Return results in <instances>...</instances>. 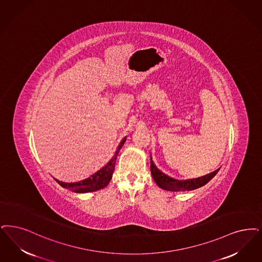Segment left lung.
Listing matches in <instances>:
<instances>
[{
	"label": "left lung",
	"instance_id": "obj_1",
	"mask_svg": "<svg viewBox=\"0 0 262 262\" xmlns=\"http://www.w3.org/2000/svg\"><path fill=\"white\" fill-rule=\"evenodd\" d=\"M150 159H151V165H150L151 174L153 179L155 180V182L157 183L158 186L160 188L167 190V191H172V192H184V191H191V190L200 188L205 184H207L220 170L219 168L209 174L201 178H193L188 180H178L174 178H169L168 176L162 172L152 161V157H150Z\"/></svg>",
	"mask_w": 262,
	"mask_h": 262
}]
</instances>
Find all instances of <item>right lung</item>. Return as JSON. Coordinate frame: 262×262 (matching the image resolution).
I'll list each match as a JSON object with an SVG mask.
<instances>
[{
	"instance_id": "1",
	"label": "right lung",
	"mask_w": 262,
	"mask_h": 262,
	"mask_svg": "<svg viewBox=\"0 0 262 262\" xmlns=\"http://www.w3.org/2000/svg\"><path fill=\"white\" fill-rule=\"evenodd\" d=\"M126 137L122 139V141L120 142L112 159L107 163L106 166L100 168L98 171H96L91 178H86V179H84L79 182H74V183H66V182H62V181L55 179L56 182L60 186H62L63 188L69 189L76 193H88V192H94V191L104 188L109 184V182L112 178L113 171L115 168L116 159H117V156H118L121 148L126 142Z\"/></svg>"
}]
</instances>
